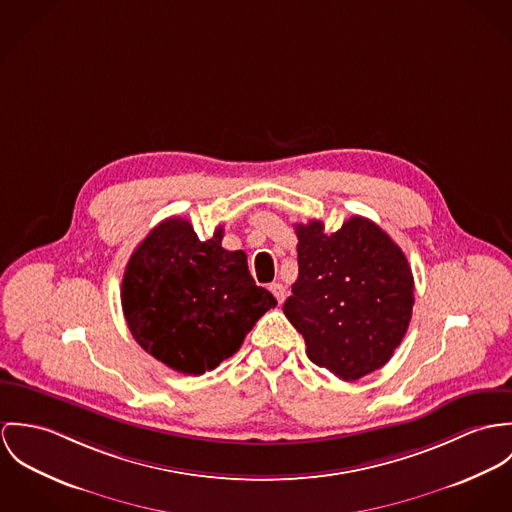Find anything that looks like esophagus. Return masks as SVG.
Masks as SVG:
<instances>
[{
	"instance_id": "1",
	"label": "esophagus",
	"mask_w": 512,
	"mask_h": 512,
	"mask_svg": "<svg viewBox=\"0 0 512 512\" xmlns=\"http://www.w3.org/2000/svg\"><path fill=\"white\" fill-rule=\"evenodd\" d=\"M269 288H271V292L275 294V298L279 300V304H283L284 298H286V288H284V284L273 283Z\"/></svg>"
}]
</instances>
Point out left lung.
Masks as SVG:
<instances>
[{
    "label": "left lung",
    "mask_w": 512,
    "mask_h": 512,
    "mask_svg": "<svg viewBox=\"0 0 512 512\" xmlns=\"http://www.w3.org/2000/svg\"><path fill=\"white\" fill-rule=\"evenodd\" d=\"M294 229L298 279L283 312L310 361L341 381L381 369L412 318L414 279L402 249L361 216L334 233L318 220Z\"/></svg>",
    "instance_id": "obj_1"
}]
</instances>
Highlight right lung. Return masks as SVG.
I'll use <instances>...</instances> for the list:
<instances>
[{
    "mask_svg": "<svg viewBox=\"0 0 512 512\" xmlns=\"http://www.w3.org/2000/svg\"><path fill=\"white\" fill-rule=\"evenodd\" d=\"M222 237V226L202 241L188 220L167 218L137 245L123 273L121 306L131 336L184 375L216 369L277 306L253 281L247 255L224 249Z\"/></svg>",
    "mask_w": 512,
    "mask_h": 512,
    "instance_id": "right-lung-1",
    "label": "right lung"
}]
</instances>
